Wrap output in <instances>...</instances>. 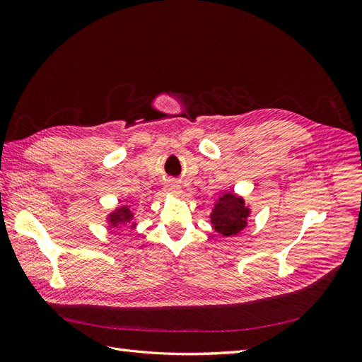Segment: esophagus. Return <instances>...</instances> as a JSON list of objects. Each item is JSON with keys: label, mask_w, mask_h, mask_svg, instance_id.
Here are the masks:
<instances>
[{"label": "esophagus", "mask_w": 362, "mask_h": 362, "mask_svg": "<svg viewBox=\"0 0 362 362\" xmlns=\"http://www.w3.org/2000/svg\"><path fill=\"white\" fill-rule=\"evenodd\" d=\"M166 192H170L173 194H180L181 193V187L177 182H168L166 184Z\"/></svg>", "instance_id": "1"}]
</instances>
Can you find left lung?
<instances>
[{
	"label": "left lung",
	"instance_id": "left-lung-1",
	"mask_svg": "<svg viewBox=\"0 0 362 362\" xmlns=\"http://www.w3.org/2000/svg\"><path fill=\"white\" fill-rule=\"evenodd\" d=\"M247 208L242 198H237L233 193L221 196L211 214V222L217 233L223 235H235L246 226Z\"/></svg>",
	"mask_w": 362,
	"mask_h": 362
}]
</instances>
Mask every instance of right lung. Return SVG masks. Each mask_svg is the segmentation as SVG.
I'll list each match as a JSON object with an SVG mask.
<instances>
[{
  "label": "right lung",
  "instance_id": "add662e5",
  "mask_svg": "<svg viewBox=\"0 0 362 362\" xmlns=\"http://www.w3.org/2000/svg\"><path fill=\"white\" fill-rule=\"evenodd\" d=\"M110 217H112L110 221H112L113 225H119L120 222L129 221V218L133 217V214H131V211L125 206V208H119V210H117L116 213H113Z\"/></svg>",
  "mask_w": 362,
  "mask_h": 362
}]
</instances>
